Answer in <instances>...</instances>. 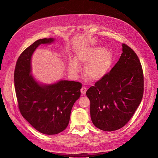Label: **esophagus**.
<instances>
[{"label":"esophagus","instance_id":"obj_1","mask_svg":"<svg viewBox=\"0 0 158 158\" xmlns=\"http://www.w3.org/2000/svg\"><path fill=\"white\" fill-rule=\"evenodd\" d=\"M86 90H87V88L86 87H82L81 89V93L82 94H85L86 92Z\"/></svg>","mask_w":158,"mask_h":158}]
</instances>
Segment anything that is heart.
I'll use <instances>...</instances> for the list:
<instances>
[{"instance_id": "1", "label": "heart", "mask_w": 158, "mask_h": 158, "mask_svg": "<svg viewBox=\"0 0 158 158\" xmlns=\"http://www.w3.org/2000/svg\"><path fill=\"white\" fill-rule=\"evenodd\" d=\"M112 61V53L109 50L100 47L88 48L78 53L75 59H70L69 69L72 74L76 75L78 72V64H85L84 72L86 77L97 81L107 74Z\"/></svg>"}]
</instances>
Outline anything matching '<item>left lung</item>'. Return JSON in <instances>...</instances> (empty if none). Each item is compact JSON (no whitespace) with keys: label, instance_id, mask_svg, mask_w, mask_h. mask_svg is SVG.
Returning a JSON list of instances; mask_svg holds the SVG:
<instances>
[{"label":"left lung","instance_id":"obj_1","mask_svg":"<svg viewBox=\"0 0 158 158\" xmlns=\"http://www.w3.org/2000/svg\"><path fill=\"white\" fill-rule=\"evenodd\" d=\"M111 71L86 93L90 116L95 127L105 131L120 129L131 118L143 96L144 77L140 61L128 45Z\"/></svg>","mask_w":158,"mask_h":158}]
</instances>
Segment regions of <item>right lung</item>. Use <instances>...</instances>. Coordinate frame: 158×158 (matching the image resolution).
<instances>
[{"instance_id": "add662e5", "label": "right lung", "mask_w": 158, "mask_h": 158, "mask_svg": "<svg viewBox=\"0 0 158 158\" xmlns=\"http://www.w3.org/2000/svg\"><path fill=\"white\" fill-rule=\"evenodd\" d=\"M54 42L53 38L39 39L27 47L19 57L14 72L15 89L22 116L38 131L48 135L66 129L82 86L80 82L63 80L43 84L31 75V59L36 48Z\"/></svg>"}]
</instances>
